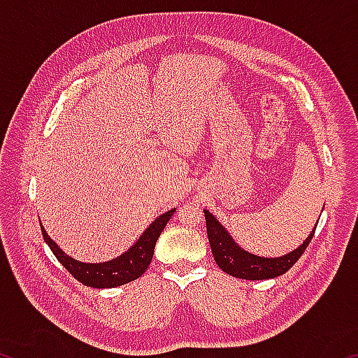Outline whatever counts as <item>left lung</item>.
Masks as SVG:
<instances>
[{
  "instance_id": "1",
  "label": "left lung",
  "mask_w": 358,
  "mask_h": 358,
  "mask_svg": "<svg viewBox=\"0 0 358 358\" xmlns=\"http://www.w3.org/2000/svg\"><path fill=\"white\" fill-rule=\"evenodd\" d=\"M203 213L205 222H207L211 252H213L217 266L230 276L250 281L270 280V278H276L286 273L290 266L301 257V254L305 252L317 227L314 226L310 237L292 252L284 254L281 257H260L245 251L243 248L235 243L232 235L222 227V224L208 210H203Z\"/></svg>"
}]
</instances>
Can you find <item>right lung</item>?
Listing matches in <instances>:
<instances>
[{
  "label": "right lung",
  "instance_id": "obj_1",
  "mask_svg": "<svg viewBox=\"0 0 358 358\" xmlns=\"http://www.w3.org/2000/svg\"><path fill=\"white\" fill-rule=\"evenodd\" d=\"M173 213L175 208L166 211V213H162L161 216H157L156 220L150 224V227H147V230L141 235V238H138L128 251L123 252L118 257L101 264H87L69 257L63 250H59L55 241L48 237V234L45 232V229L42 227V224L41 230L45 243L50 246L52 252L55 254L59 264H62L76 280H78L88 287L110 289L134 281L147 271L151 259H153L156 241L159 238L161 232L164 230L166 224L171 220Z\"/></svg>",
  "mask_w": 358,
  "mask_h": 358
}]
</instances>
